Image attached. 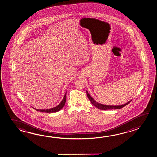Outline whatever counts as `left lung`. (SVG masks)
<instances>
[{
    "label": "left lung",
    "mask_w": 157,
    "mask_h": 157,
    "mask_svg": "<svg viewBox=\"0 0 157 157\" xmlns=\"http://www.w3.org/2000/svg\"><path fill=\"white\" fill-rule=\"evenodd\" d=\"M86 94L88 96V99H90V102L92 103V104L93 105V106H95L97 109H102V110H107V109H121L122 107H125L127 105H128L129 103H126V104H124L123 105H121V106H107V105H102L100 104L99 103L96 102V101L92 98V97L90 96L89 93H88V92L86 91Z\"/></svg>",
    "instance_id": "left-lung-1"
}]
</instances>
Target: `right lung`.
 <instances>
[{
  "instance_id": "add662e5",
  "label": "right lung",
  "mask_w": 157,
  "mask_h": 157,
  "mask_svg": "<svg viewBox=\"0 0 157 157\" xmlns=\"http://www.w3.org/2000/svg\"><path fill=\"white\" fill-rule=\"evenodd\" d=\"M66 95H67V93L65 94V96L64 97V98L63 99V101H61V103L58 105V106L52 108V109H34L37 111H40V112H58L59 111H60L64 106L66 102Z\"/></svg>"
}]
</instances>
